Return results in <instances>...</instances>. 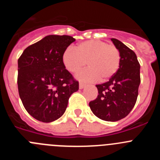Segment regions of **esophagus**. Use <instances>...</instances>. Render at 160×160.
Listing matches in <instances>:
<instances>
[{"instance_id":"obj_1","label":"esophagus","mask_w":160,"mask_h":160,"mask_svg":"<svg viewBox=\"0 0 160 160\" xmlns=\"http://www.w3.org/2000/svg\"><path fill=\"white\" fill-rule=\"evenodd\" d=\"M85 87H86V84H84L82 82L79 83V89H83Z\"/></svg>"}]
</instances>
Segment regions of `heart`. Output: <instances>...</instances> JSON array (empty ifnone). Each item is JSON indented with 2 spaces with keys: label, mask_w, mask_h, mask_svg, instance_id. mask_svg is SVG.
<instances>
[{
  "label": "heart",
  "mask_w": 160,
  "mask_h": 160,
  "mask_svg": "<svg viewBox=\"0 0 160 160\" xmlns=\"http://www.w3.org/2000/svg\"><path fill=\"white\" fill-rule=\"evenodd\" d=\"M65 66L71 73H77L86 65L89 68L77 74V78L84 82H94L101 78L105 81L118 71L120 65L118 49L100 40H87L76 47L68 48L62 55Z\"/></svg>",
  "instance_id": "b5f03b06"
}]
</instances>
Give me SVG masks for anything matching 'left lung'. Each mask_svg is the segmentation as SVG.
I'll list each match as a JSON object with an SVG mask.
<instances>
[{"label": "left lung", "mask_w": 160, "mask_h": 160, "mask_svg": "<svg viewBox=\"0 0 160 160\" xmlns=\"http://www.w3.org/2000/svg\"><path fill=\"white\" fill-rule=\"evenodd\" d=\"M111 41L119 51V68L108 82L96 85L98 95L89 106L100 119L116 122L125 118L136 102L140 65L133 50L115 38H111Z\"/></svg>", "instance_id": "1"}]
</instances>
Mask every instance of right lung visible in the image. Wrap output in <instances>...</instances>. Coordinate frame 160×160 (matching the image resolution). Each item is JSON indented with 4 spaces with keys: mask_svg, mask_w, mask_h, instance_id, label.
Here are the masks:
<instances>
[{
    "mask_svg": "<svg viewBox=\"0 0 160 160\" xmlns=\"http://www.w3.org/2000/svg\"><path fill=\"white\" fill-rule=\"evenodd\" d=\"M75 39L49 35L28 46L18 59V86L27 112L35 119L51 122L62 116L78 82L66 69L62 55Z\"/></svg>",
    "mask_w": 160,
    "mask_h": 160,
    "instance_id": "right-lung-1",
    "label": "right lung"
}]
</instances>
